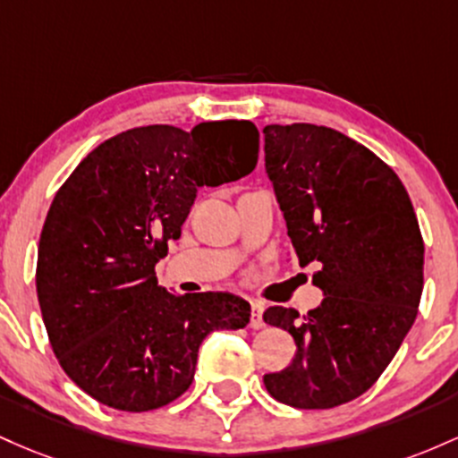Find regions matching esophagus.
<instances>
[{
    "instance_id": "esophagus-1",
    "label": "esophagus",
    "mask_w": 458,
    "mask_h": 458,
    "mask_svg": "<svg viewBox=\"0 0 458 458\" xmlns=\"http://www.w3.org/2000/svg\"><path fill=\"white\" fill-rule=\"evenodd\" d=\"M266 322H264V305L261 302L253 301L250 302V328H264Z\"/></svg>"
}]
</instances>
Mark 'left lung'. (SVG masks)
<instances>
[{"mask_svg":"<svg viewBox=\"0 0 458 458\" xmlns=\"http://www.w3.org/2000/svg\"><path fill=\"white\" fill-rule=\"evenodd\" d=\"M266 173L287 223L292 253L313 266L320 307L298 318L268 307L264 322L296 342V357L264 377L296 409H331L368 392L418 316L424 240L392 168L331 127H264Z\"/></svg>","mask_w":458,"mask_h":458,"instance_id":"left-lung-1","label":"left lung"}]
</instances>
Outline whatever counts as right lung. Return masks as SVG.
I'll return each mask as SVG.
<instances>
[{
    "label": "right lung",
    "mask_w": 458,
    "mask_h": 458,
    "mask_svg": "<svg viewBox=\"0 0 458 458\" xmlns=\"http://www.w3.org/2000/svg\"><path fill=\"white\" fill-rule=\"evenodd\" d=\"M250 121L133 127L101 142L55 192L38 242L36 292L66 377L97 403L142 413L192 385L199 346L249 325L229 292L173 294L156 264L203 186L255 168Z\"/></svg>",
    "instance_id": "obj_1"
}]
</instances>
